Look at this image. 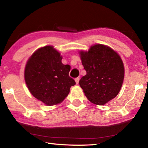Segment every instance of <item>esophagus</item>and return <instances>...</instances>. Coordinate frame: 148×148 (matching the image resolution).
<instances>
[{"label": "esophagus", "mask_w": 148, "mask_h": 148, "mask_svg": "<svg viewBox=\"0 0 148 148\" xmlns=\"http://www.w3.org/2000/svg\"><path fill=\"white\" fill-rule=\"evenodd\" d=\"M79 81V77H76V78L75 79V82H76V84H78Z\"/></svg>", "instance_id": "1"}]
</instances>
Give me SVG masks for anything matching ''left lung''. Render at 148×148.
Wrapping results in <instances>:
<instances>
[{
  "mask_svg": "<svg viewBox=\"0 0 148 148\" xmlns=\"http://www.w3.org/2000/svg\"><path fill=\"white\" fill-rule=\"evenodd\" d=\"M82 64L87 72L79 84L89 101L103 105L119 93L124 79L121 59L110 47L96 44L88 52H80Z\"/></svg>",
  "mask_w": 148,
  "mask_h": 148,
  "instance_id": "8db88e82",
  "label": "left lung"
}]
</instances>
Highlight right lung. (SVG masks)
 <instances>
[{
  "mask_svg": "<svg viewBox=\"0 0 148 148\" xmlns=\"http://www.w3.org/2000/svg\"><path fill=\"white\" fill-rule=\"evenodd\" d=\"M61 60L53 47L45 46L32 55L25 70V79L31 93L49 106L61 102L71 87L76 84L69 76L71 66L62 64Z\"/></svg>",
  "mask_w": 148,
  "mask_h": 148,
  "instance_id": "1",
  "label": "right lung"
}]
</instances>
